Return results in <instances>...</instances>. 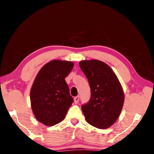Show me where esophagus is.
<instances>
[{
    "label": "esophagus",
    "mask_w": 154,
    "mask_h": 154,
    "mask_svg": "<svg viewBox=\"0 0 154 154\" xmlns=\"http://www.w3.org/2000/svg\"><path fill=\"white\" fill-rule=\"evenodd\" d=\"M79 96H75V97L74 98V103L75 104H77L78 102H79Z\"/></svg>",
    "instance_id": "34e87169"
}]
</instances>
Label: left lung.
I'll return each instance as SVG.
<instances>
[{"label":"left lung","mask_w":154,"mask_h":154,"mask_svg":"<svg viewBox=\"0 0 154 154\" xmlns=\"http://www.w3.org/2000/svg\"><path fill=\"white\" fill-rule=\"evenodd\" d=\"M89 82L91 97L82 106L85 119L100 129L108 128L119 118L124 102L123 89L110 66L97 60L79 62Z\"/></svg>","instance_id":"left-lung-1"}]
</instances>
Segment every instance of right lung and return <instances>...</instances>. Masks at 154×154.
Instances as JSON below:
<instances>
[{"label": "right lung", "mask_w": 154, "mask_h": 154, "mask_svg": "<svg viewBox=\"0 0 154 154\" xmlns=\"http://www.w3.org/2000/svg\"><path fill=\"white\" fill-rule=\"evenodd\" d=\"M73 62L55 60L41 68L30 90L33 113L38 122L51 126L62 122L73 98L65 81Z\"/></svg>", "instance_id": "add662e5"}]
</instances>
